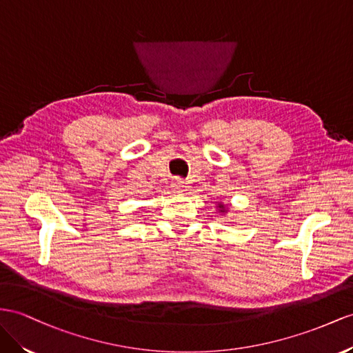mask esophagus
I'll return each mask as SVG.
<instances>
[{
    "label": "esophagus",
    "instance_id": "1",
    "mask_svg": "<svg viewBox=\"0 0 353 353\" xmlns=\"http://www.w3.org/2000/svg\"><path fill=\"white\" fill-rule=\"evenodd\" d=\"M171 186H173V189L177 194H182V192L186 191V185H185L183 180H180V179H174L173 185H171Z\"/></svg>",
    "mask_w": 353,
    "mask_h": 353
}]
</instances>
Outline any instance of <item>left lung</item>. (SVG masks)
I'll return each mask as SVG.
<instances>
[{"mask_svg": "<svg viewBox=\"0 0 353 353\" xmlns=\"http://www.w3.org/2000/svg\"><path fill=\"white\" fill-rule=\"evenodd\" d=\"M216 209H218V212H219L222 216H225V214L228 213V204H223V203L218 201V203H216Z\"/></svg>", "mask_w": 353, "mask_h": 353, "instance_id": "8db88e82", "label": "left lung"}]
</instances>
